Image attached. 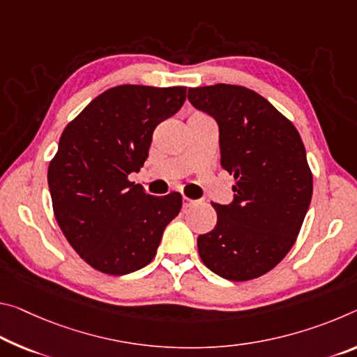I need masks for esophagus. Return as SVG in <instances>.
Here are the masks:
<instances>
[{
    "instance_id": "esophagus-1",
    "label": "esophagus",
    "mask_w": 357,
    "mask_h": 357,
    "mask_svg": "<svg viewBox=\"0 0 357 357\" xmlns=\"http://www.w3.org/2000/svg\"><path fill=\"white\" fill-rule=\"evenodd\" d=\"M195 200H192V199H189V197H184V199H183V206L185 208V209H188V208H190V206H194L195 205Z\"/></svg>"
}]
</instances>
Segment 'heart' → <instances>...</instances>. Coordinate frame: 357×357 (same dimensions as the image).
<instances>
[{"mask_svg": "<svg viewBox=\"0 0 357 357\" xmlns=\"http://www.w3.org/2000/svg\"><path fill=\"white\" fill-rule=\"evenodd\" d=\"M195 114H199V112H195Z\"/></svg>", "mask_w": 357, "mask_h": 357, "instance_id": "heart-1", "label": "heart"}]
</instances>
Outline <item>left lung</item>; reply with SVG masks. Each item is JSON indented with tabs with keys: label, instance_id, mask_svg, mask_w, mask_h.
I'll list each match as a JSON object with an SVG mask.
<instances>
[{
	"label": "left lung",
	"instance_id": "obj_1",
	"mask_svg": "<svg viewBox=\"0 0 357 357\" xmlns=\"http://www.w3.org/2000/svg\"><path fill=\"white\" fill-rule=\"evenodd\" d=\"M216 119L220 165L234 174L230 205L213 203L218 224L197 240L206 267L230 281L259 278L291 251L313 195V174L294 123L262 95L230 84L189 89Z\"/></svg>",
	"mask_w": 357,
	"mask_h": 357
}]
</instances>
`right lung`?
I'll use <instances>...</instances> for the list:
<instances>
[{
  "mask_svg": "<svg viewBox=\"0 0 357 357\" xmlns=\"http://www.w3.org/2000/svg\"><path fill=\"white\" fill-rule=\"evenodd\" d=\"M185 90L133 84L107 89L61 133L47 169L54 214L73 250L101 273L146 267L181 211L179 192L149 195L128 174L144 165L152 133L179 111Z\"/></svg>",
  "mask_w": 357,
  "mask_h": 357,
  "instance_id": "add662e5",
  "label": "right lung"
}]
</instances>
